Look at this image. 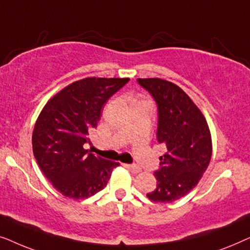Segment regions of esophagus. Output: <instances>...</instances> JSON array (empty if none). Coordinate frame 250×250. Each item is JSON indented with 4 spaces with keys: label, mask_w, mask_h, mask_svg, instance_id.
I'll return each mask as SVG.
<instances>
[{
    "label": "esophagus",
    "mask_w": 250,
    "mask_h": 250,
    "mask_svg": "<svg viewBox=\"0 0 250 250\" xmlns=\"http://www.w3.org/2000/svg\"><path fill=\"white\" fill-rule=\"evenodd\" d=\"M127 168L133 173H140L141 172V168L138 165H134V164H128V165H125Z\"/></svg>",
    "instance_id": "obj_1"
}]
</instances>
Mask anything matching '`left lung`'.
<instances>
[{
    "mask_svg": "<svg viewBox=\"0 0 250 250\" xmlns=\"http://www.w3.org/2000/svg\"><path fill=\"white\" fill-rule=\"evenodd\" d=\"M158 107L157 140L167 152L159 158L156 189L146 193L156 203H173L190 192L211 158V138L199 108L186 92L162 78H138Z\"/></svg>",
    "mask_w": 250,
    "mask_h": 250,
    "instance_id": "left-lung-1",
    "label": "left lung"
}]
</instances>
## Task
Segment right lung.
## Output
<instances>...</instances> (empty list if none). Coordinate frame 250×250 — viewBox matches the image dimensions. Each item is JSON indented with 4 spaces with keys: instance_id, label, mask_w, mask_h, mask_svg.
<instances>
[{
    "instance_id": "obj_1",
    "label": "right lung",
    "mask_w": 250,
    "mask_h": 250,
    "mask_svg": "<svg viewBox=\"0 0 250 250\" xmlns=\"http://www.w3.org/2000/svg\"><path fill=\"white\" fill-rule=\"evenodd\" d=\"M129 78L87 77L51 98L37 118L33 152L46 179L64 197L85 199L107 186L119 163L84 149L104 104Z\"/></svg>"
}]
</instances>
